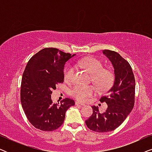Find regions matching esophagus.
<instances>
[{"label":"esophagus","instance_id":"esophagus-1","mask_svg":"<svg viewBox=\"0 0 152 152\" xmlns=\"http://www.w3.org/2000/svg\"><path fill=\"white\" fill-rule=\"evenodd\" d=\"M75 105H80V106H85V104L82 103V102H75Z\"/></svg>","mask_w":152,"mask_h":152}]
</instances>
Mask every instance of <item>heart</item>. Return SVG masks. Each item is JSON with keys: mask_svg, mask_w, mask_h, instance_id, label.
I'll return each mask as SVG.
<instances>
[{"mask_svg": "<svg viewBox=\"0 0 152 152\" xmlns=\"http://www.w3.org/2000/svg\"><path fill=\"white\" fill-rule=\"evenodd\" d=\"M78 65L92 75L94 84L100 90H105L111 86L113 80V72L107 68H102V64L94 57H86L78 61ZM75 72V67L68 65L64 72L65 81H70ZM96 88L93 86L77 85L70 91V94L75 98L85 101L95 94Z\"/></svg>", "mask_w": 152, "mask_h": 152, "instance_id": "heart-1", "label": "heart"}]
</instances>
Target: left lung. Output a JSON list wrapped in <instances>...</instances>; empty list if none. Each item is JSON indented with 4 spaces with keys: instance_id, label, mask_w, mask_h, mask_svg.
Returning a JSON list of instances; mask_svg holds the SVG:
<instances>
[{
    "instance_id": "8db88e82",
    "label": "left lung",
    "mask_w": 152,
    "mask_h": 152,
    "mask_svg": "<svg viewBox=\"0 0 152 152\" xmlns=\"http://www.w3.org/2000/svg\"><path fill=\"white\" fill-rule=\"evenodd\" d=\"M103 54L111 62L114 69V82L99 101L106 102L107 110L102 113L98 107L93 106V114L86 124L96 132H109L118 128L124 121L134 106L135 77L127 61L115 51L104 50Z\"/></svg>"
}]
</instances>
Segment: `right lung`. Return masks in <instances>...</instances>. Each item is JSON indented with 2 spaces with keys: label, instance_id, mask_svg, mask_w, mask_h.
Listing matches in <instances>:
<instances>
[{
  "label": "right lung",
  "instance_id": "obj_1",
  "mask_svg": "<svg viewBox=\"0 0 152 152\" xmlns=\"http://www.w3.org/2000/svg\"><path fill=\"white\" fill-rule=\"evenodd\" d=\"M75 55L46 48L30 58L23 74L20 102L29 122L44 132L57 129L63 124L67 110L75 101L66 98L53 104L52 91L64 82L66 62Z\"/></svg>",
  "mask_w": 152,
  "mask_h": 152
}]
</instances>
